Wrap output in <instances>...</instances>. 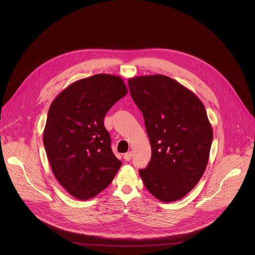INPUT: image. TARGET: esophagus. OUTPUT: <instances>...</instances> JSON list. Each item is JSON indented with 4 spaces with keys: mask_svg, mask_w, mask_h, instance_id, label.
<instances>
[{
    "mask_svg": "<svg viewBox=\"0 0 255 255\" xmlns=\"http://www.w3.org/2000/svg\"><path fill=\"white\" fill-rule=\"evenodd\" d=\"M124 158H125L126 161H130L131 158H132V153H131L130 151L128 152V153H126V154L124 155Z\"/></svg>",
    "mask_w": 255,
    "mask_h": 255,
    "instance_id": "obj_1",
    "label": "esophagus"
}]
</instances>
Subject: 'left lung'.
<instances>
[{
  "label": "left lung",
  "instance_id": "left-lung-1",
  "mask_svg": "<svg viewBox=\"0 0 255 255\" xmlns=\"http://www.w3.org/2000/svg\"><path fill=\"white\" fill-rule=\"evenodd\" d=\"M128 86L152 150L139 175L157 199L177 201L200 181L208 163L213 131L205 107L192 91L163 74L129 78Z\"/></svg>",
  "mask_w": 255,
  "mask_h": 255
}]
</instances>
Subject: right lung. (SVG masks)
Instances as JSON below:
<instances>
[{
    "label": "right lung",
    "instance_id": "obj_1",
    "mask_svg": "<svg viewBox=\"0 0 255 255\" xmlns=\"http://www.w3.org/2000/svg\"><path fill=\"white\" fill-rule=\"evenodd\" d=\"M127 93L122 77L99 73L73 82L50 106L43 132L47 157L57 181L77 199L104 190L122 166L103 119Z\"/></svg>",
    "mask_w": 255,
    "mask_h": 255
}]
</instances>
